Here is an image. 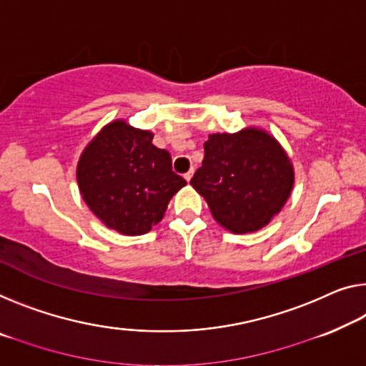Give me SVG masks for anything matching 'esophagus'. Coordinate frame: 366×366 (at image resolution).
<instances>
[{
    "label": "esophagus",
    "instance_id": "esophagus-1",
    "mask_svg": "<svg viewBox=\"0 0 366 366\" xmlns=\"http://www.w3.org/2000/svg\"><path fill=\"white\" fill-rule=\"evenodd\" d=\"M193 173H194V170H193V168H191V170L187 173V175H184V179H187V182H189V179L193 178Z\"/></svg>",
    "mask_w": 366,
    "mask_h": 366
}]
</instances>
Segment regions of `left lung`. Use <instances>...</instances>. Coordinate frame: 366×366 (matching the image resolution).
Wrapping results in <instances>:
<instances>
[{
  "mask_svg": "<svg viewBox=\"0 0 366 366\" xmlns=\"http://www.w3.org/2000/svg\"><path fill=\"white\" fill-rule=\"evenodd\" d=\"M189 183L224 229L247 234L265 227L281 211L293 189L295 170L277 139L247 127L211 134Z\"/></svg>",
  "mask_w": 366,
  "mask_h": 366,
  "instance_id": "obj_1",
  "label": "left lung"
}]
</instances>
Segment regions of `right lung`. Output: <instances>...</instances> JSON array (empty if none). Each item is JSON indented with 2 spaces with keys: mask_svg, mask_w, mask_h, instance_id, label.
Listing matches in <instances>:
<instances>
[{
  "mask_svg": "<svg viewBox=\"0 0 366 366\" xmlns=\"http://www.w3.org/2000/svg\"><path fill=\"white\" fill-rule=\"evenodd\" d=\"M152 139L150 131L116 119L86 145L76 167L78 188L89 209L124 235L149 232L187 184L172 170L170 154Z\"/></svg>",
  "mask_w": 366,
  "mask_h": 366,
  "instance_id": "add662e5",
  "label": "right lung"
}]
</instances>
